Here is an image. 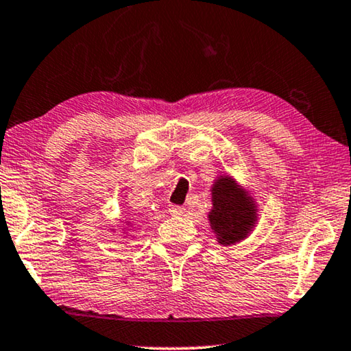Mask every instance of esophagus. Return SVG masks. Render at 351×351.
Returning a JSON list of instances; mask_svg holds the SVG:
<instances>
[{"label":"esophagus","instance_id":"1","mask_svg":"<svg viewBox=\"0 0 351 351\" xmlns=\"http://www.w3.org/2000/svg\"><path fill=\"white\" fill-rule=\"evenodd\" d=\"M169 211H170V214H173V216H182V214L186 213V208L181 205H170Z\"/></svg>","mask_w":351,"mask_h":351}]
</instances>
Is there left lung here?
I'll use <instances>...</instances> for the list:
<instances>
[{"mask_svg":"<svg viewBox=\"0 0 351 351\" xmlns=\"http://www.w3.org/2000/svg\"><path fill=\"white\" fill-rule=\"evenodd\" d=\"M209 221L217 233L219 243L234 244L247 237L255 222L254 203L238 189L230 178H221L213 184V209Z\"/></svg>","mask_w":351,"mask_h":351,"instance_id":"left-lung-1","label":"left lung"}]
</instances>
